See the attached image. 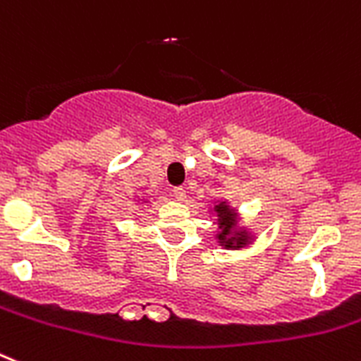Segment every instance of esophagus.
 I'll use <instances>...</instances> for the list:
<instances>
[{"mask_svg": "<svg viewBox=\"0 0 361 361\" xmlns=\"http://www.w3.org/2000/svg\"><path fill=\"white\" fill-rule=\"evenodd\" d=\"M172 196H174L178 202H185L187 198V190L183 189V187H174V190H172Z\"/></svg>", "mask_w": 361, "mask_h": 361, "instance_id": "obj_1", "label": "esophagus"}]
</instances>
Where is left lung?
<instances>
[{
	"label": "left lung",
	"mask_w": 361,
	"mask_h": 361,
	"mask_svg": "<svg viewBox=\"0 0 361 361\" xmlns=\"http://www.w3.org/2000/svg\"><path fill=\"white\" fill-rule=\"evenodd\" d=\"M214 213L218 216V227H220V233H218V242H220V246L224 247H242L246 246L250 237H247L246 231L235 233V224H237V214L233 211L226 202L222 204L214 205Z\"/></svg>",
	"instance_id": "left-lung-1"
}]
</instances>
